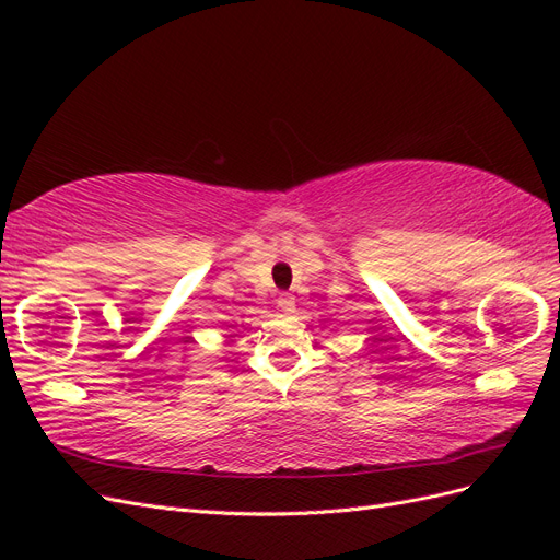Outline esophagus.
Returning a JSON list of instances; mask_svg holds the SVG:
<instances>
[{
  "instance_id": "obj_1",
  "label": "esophagus",
  "mask_w": 560,
  "mask_h": 560,
  "mask_svg": "<svg viewBox=\"0 0 560 560\" xmlns=\"http://www.w3.org/2000/svg\"><path fill=\"white\" fill-rule=\"evenodd\" d=\"M294 306H296V299H294V294H290V292H282V294H278V308H282L284 313H292V311H294Z\"/></svg>"
}]
</instances>
